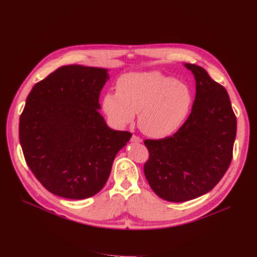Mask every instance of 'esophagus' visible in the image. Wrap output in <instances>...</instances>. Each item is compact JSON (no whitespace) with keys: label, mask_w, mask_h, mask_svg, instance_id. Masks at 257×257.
Masks as SVG:
<instances>
[{"label":"esophagus","mask_w":257,"mask_h":257,"mask_svg":"<svg viewBox=\"0 0 257 257\" xmlns=\"http://www.w3.org/2000/svg\"><path fill=\"white\" fill-rule=\"evenodd\" d=\"M131 142H132V143H142V140L139 138V136H136V135H132V138H131Z\"/></svg>","instance_id":"1"}]
</instances>
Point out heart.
Here are the masks:
<instances>
[{
	"label": "heart",
	"mask_w": 257,
	"mask_h": 257,
	"mask_svg": "<svg viewBox=\"0 0 257 257\" xmlns=\"http://www.w3.org/2000/svg\"><path fill=\"white\" fill-rule=\"evenodd\" d=\"M116 93L103 97V109L117 128L130 124L139 112L140 129L150 138L175 133L185 122L192 95L185 84L158 71L130 72L119 76Z\"/></svg>",
	"instance_id": "b5f03b06"
}]
</instances>
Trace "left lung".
<instances>
[{
    "label": "left lung",
    "mask_w": 257,
    "mask_h": 257,
    "mask_svg": "<svg viewBox=\"0 0 257 257\" xmlns=\"http://www.w3.org/2000/svg\"><path fill=\"white\" fill-rule=\"evenodd\" d=\"M196 81L191 113L172 136L146 140L145 176L159 197L183 202L208 193L232 159L236 117L227 91L200 66L185 64Z\"/></svg>",
    "instance_id": "8db88e82"
}]
</instances>
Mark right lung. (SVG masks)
<instances>
[{
  "label": "right lung",
  "mask_w": 257,
  "mask_h": 257,
  "mask_svg": "<svg viewBox=\"0 0 257 257\" xmlns=\"http://www.w3.org/2000/svg\"><path fill=\"white\" fill-rule=\"evenodd\" d=\"M106 69L60 67L30 92L20 118V142L32 173L49 192L83 199L104 187L128 131L110 129L99 96Z\"/></svg>",
  "instance_id": "obj_1"
}]
</instances>
